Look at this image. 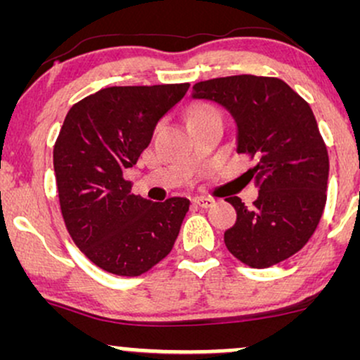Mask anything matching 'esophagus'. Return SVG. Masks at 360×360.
<instances>
[{
  "instance_id": "1",
  "label": "esophagus",
  "mask_w": 360,
  "mask_h": 360,
  "mask_svg": "<svg viewBox=\"0 0 360 360\" xmlns=\"http://www.w3.org/2000/svg\"><path fill=\"white\" fill-rule=\"evenodd\" d=\"M194 205L196 206H200V208H212V206L214 205V200H212V198H203V196H200V198H194V201H193Z\"/></svg>"
}]
</instances>
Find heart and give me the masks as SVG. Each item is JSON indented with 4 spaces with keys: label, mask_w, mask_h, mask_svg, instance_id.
<instances>
[{
    "label": "heart",
    "mask_w": 360,
    "mask_h": 360,
    "mask_svg": "<svg viewBox=\"0 0 360 360\" xmlns=\"http://www.w3.org/2000/svg\"><path fill=\"white\" fill-rule=\"evenodd\" d=\"M208 111H214L213 108H210V106H198V108H194L191 113H189V118L191 117H196V115H203V113H208Z\"/></svg>",
    "instance_id": "b5f03b06"
}]
</instances>
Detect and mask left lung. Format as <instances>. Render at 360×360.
<instances>
[{"mask_svg":"<svg viewBox=\"0 0 360 360\" xmlns=\"http://www.w3.org/2000/svg\"><path fill=\"white\" fill-rule=\"evenodd\" d=\"M193 98L230 111L237 152L255 162L247 171L259 188L254 205L226 198L237 210L226 249L255 269L289 259L315 233L326 203L328 152L311 108L283 79L252 74L196 82Z\"/></svg>","mask_w":360,"mask_h":360,"instance_id":"left-lung-1","label":"left lung"}]
</instances>
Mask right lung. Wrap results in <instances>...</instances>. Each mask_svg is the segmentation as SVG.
I'll list each match as a JSON object with an SVG mask.
<instances>
[{
    "instance_id": "obj_1",
    "label": "right lung",
    "mask_w": 360,
    "mask_h": 360,
    "mask_svg": "<svg viewBox=\"0 0 360 360\" xmlns=\"http://www.w3.org/2000/svg\"><path fill=\"white\" fill-rule=\"evenodd\" d=\"M188 89V82L113 86L76 103L64 120L53 146L62 218L74 243L103 271L134 278L172 250L189 200L154 203L131 193L123 172Z\"/></svg>"
}]
</instances>
